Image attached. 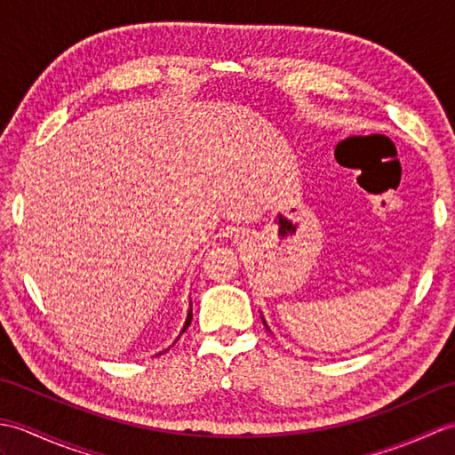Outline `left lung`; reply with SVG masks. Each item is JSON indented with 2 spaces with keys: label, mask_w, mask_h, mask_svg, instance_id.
<instances>
[{
  "label": "left lung",
  "mask_w": 455,
  "mask_h": 455,
  "mask_svg": "<svg viewBox=\"0 0 455 455\" xmlns=\"http://www.w3.org/2000/svg\"><path fill=\"white\" fill-rule=\"evenodd\" d=\"M264 324H266V321H264ZM266 328H267V326H266Z\"/></svg>",
  "instance_id": "obj_1"
}]
</instances>
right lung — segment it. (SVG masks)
<instances>
[{
	"mask_svg": "<svg viewBox=\"0 0 455 455\" xmlns=\"http://www.w3.org/2000/svg\"><path fill=\"white\" fill-rule=\"evenodd\" d=\"M191 318H193V313H191V308H189L188 318H186V324H183V331H181V332H186V331H188V326L191 324Z\"/></svg>",
	"mask_w": 455,
	"mask_h": 455,
	"instance_id": "right-lung-1",
	"label": "right lung"
}]
</instances>
